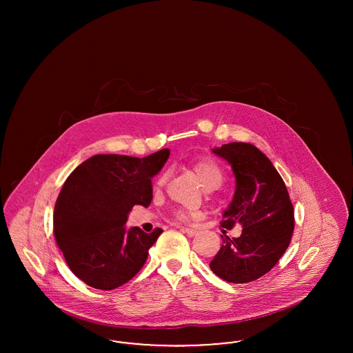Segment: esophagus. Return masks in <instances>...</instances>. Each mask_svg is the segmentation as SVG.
Listing matches in <instances>:
<instances>
[{
  "label": "esophagus",
  "instance_id": "esophagus-1",
  "mask_svg": "<svg viewBox=\"0 0 353 353\" xmlns=\"http://www.w3.org/2000/svg\"><path fill=\"white\" fill-rule=\"evenodd\" d=\"M183 230H184L185 233L189 235V236H194V235L199 234V230L192 229V228H183Z\"/></svg>",
  "mask_w": 353,
  "mask_h": 353
}]
</instances>
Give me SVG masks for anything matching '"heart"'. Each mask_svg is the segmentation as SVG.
<instances>
[{"mask_svg":"<svg viewBox=\"0 0 353 353\" xmlns=\"http://www.w3.org/2000/svg\"><path fill=\"white\" fill-rule=\"evenodd\" d=\"M190 168L193 170L199 183L205 189H216L223 181V170L219 167V163L216 160H213L212 157H201V159L194 160L190 164ZM164 181H165V174H161L157 179L156 184L157 186H161L164 184ZM196 216H197V213L185 212V210L176 212V214H174V217L180 221H189Z\"/></svg>","mask_w":353,"mask_h":353,"instance_id":"b5f03b06","label":"heart"}]
</instances>
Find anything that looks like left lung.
<instances>
[{
  "mask_svg": "<svg viewBox=\"0 0 353 353\" xmlns=\"http://www.w3.org/2000/svg\"><path fill=\"white\" fill-rule=\"evenodd\" d=\"M213 153L234 172L233 201L221 226H242L238 238L223 230V245L209 268L230 283H249L269 272L285 254L294 233V206L285 181L269 157L249 143H229Z\"/></svg>",
  "mask_w": 353,
  "mask_h": 353,
  "instance_id": "obj_1",
  "label": "left lung"
}]
</instances>
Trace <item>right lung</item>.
<instances>
[{
    "instance_id": "1",
    "label": "right lung",
    "mask_w": 353,
    "mask_h": 353,
    "mask_svg": "<svg viewBox=\"0 0 353 353\" xmlns=\"http://www.w3.org/2000/svg\"><path fill=\"white\" fill-rule=\"evenodd\" d=\"M168 157L169 150L143 159L95 154L68 176L54 208V235L68 268L85 285L114 290L144 266L163 230L147 234L124 223L134 205L150 206L152 177Z\"/></svg>"
}]
</instances>
